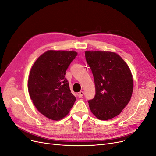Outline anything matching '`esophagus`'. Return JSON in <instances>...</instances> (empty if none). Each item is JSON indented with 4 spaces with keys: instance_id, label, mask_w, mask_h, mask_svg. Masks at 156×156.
<instances>
[{
    "instance_id": "obj_1",
    "label": "esophagus",
    "mask_w": 156,
    "mask_h": 156,
    "mask_svg": "<svg viewBox=\"0 0 156 156\" xmlns=\"http://www.w3.org/2000/svg\"><path fill=\"white\" fill-rule=\"evenodd\" d=\"M83 94H84V92H83V91L79 92L78 93V97H79V98H82V96H83Z\"/></svg>"
}]
</instances>
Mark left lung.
I'll return each instance as SVG.
<instances>
[{"mask_svg": "<svg viewBox=\"0 0 156 156\" xmlns=\"http://www.w3.org/2000/svg\"><path fill=\"white\" fill-rule=\"evenodd\" d=\"M94 79L96 95L89 100L93 115L101 120L119 115L131 100L133 90L131 70L120 55L111 51H85Z\"/></svg>", "mask_w": 156, "mask_h": 156, "instance_id": "left-lung-1", "label": "left lung"}]
</instances>
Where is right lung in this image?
Listing matches in <instances>:
<instances>
[{"mask_svg": "<svg viewBox=\"0 0 156 156\" xmlns=\"http://www.w3.org/2000/svg\"><path fill=\"white\" fill-rule=\"evenodd\" d=\"M77 53L49 50L40 55L30 69L28 90L33 104L48 119L60 120L76 100L65 78L66 71Z\"/></svg>", "mask_w": 156, "mask_h": 156, "instance_id": "right-lung-1", "label": "right lung"}]
</instances>
